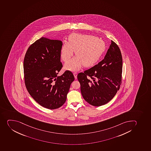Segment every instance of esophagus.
I'll return each instance as SVG.
<instances>
[{"mask_svg":"<svg viewBox=\"0 0 151 151\" xmlns=\"http://www.w3.org/2000/svg\"><path fill=\"white\" fill-rule=\"evenodd\" d=\"M74 76V77H75V79L77 78V72H75L73 73Z\"/></svg>","mask_w":151,"mask_h":151,"instance_id":"obj_1","label":"esophagus"}]
</instances>
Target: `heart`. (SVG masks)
<instances>
[{"mask_svg": "<svg viewBox=\"0 0 151 151\" xmlns=\"http://www.w3.org/2000/svg\"><path fill=\"white\" fill-rule=\"evenodd\" d=\"M106 45L102 39L93 35L73 33L69 36L68 42H65L61 49V59L68 62L75 51L77 56L68 62L65 68L75 71L82 65L91 67L97 63L105 52Z\"/></svg>", "mask_w": 151, "mask_h": 151, "instance_id": "b5f03b06", "label": "heart"}]
</instances>
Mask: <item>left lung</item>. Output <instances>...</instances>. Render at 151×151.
<instances>
[{
  "label": "left lung",
  "instance_id": "1",
  "mask_svg": "<svg viewBox=\"0 0 151 151\" xmlns=\"http://www.w3.org/2000/svg\"><path fill=\"white\" fill-rule=\"evenodd\" d=\"M122 72L121 51L112 40L104 59L78 74L81 91L85 101L95 106H100L110 101L122 84Z\"/></svg>",
  "mask_w": 151,
  "mask_h": 151
}]
</instances>
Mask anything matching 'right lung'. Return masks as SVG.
<instances>
[{"mask_svg":"<svg viewBox=\"0 0 151 151\" xmlns=\"http://www.w3.org/2000/svg\"><path fill=\"white\" fill-rule=\"evenodd\" d=\"M62 42L41 37L29 46L24 59L25 84L32 98L49 109L62 106L67 99L71 83L74 80L72 72L66 70L57 76L61 62Z\"/></svg>","mask_w":151,"mask_h":151,"instance_id":"1","label":"right lung"}]
</instances>
